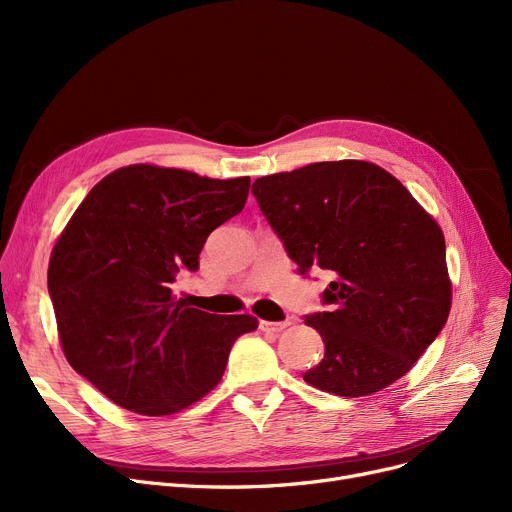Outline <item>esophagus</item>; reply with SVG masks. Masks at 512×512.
<instances>
[{
    "instance_id": "obj_1",
    "label": "esophagus",
    "mask_w": 512,
    "mask_h": 512,
    "mask_svg": "<svg viewBox=\"0 0 512 512\" xmlns=\"http://www.w3.org/2000/svg\"><path fill=\"white\" fill-rule=\"evenodd\" d=\"M288 326H290V321H259V328L263 332H272V334H280Z\"/></svg>"
}]
</instances>
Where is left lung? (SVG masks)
I'll list each match as a JSON object with an SVG mask.
<instances>
[{
	"label": "left lung",
	"mask_w": 512,
	"mask_h": 512,
	"mask_svg": "<svg viewBox=\"0 0 512 512\" xmlns=\"http://www.w3.org/2000/svg\"><path fill=\"white\" fill-rule=\"evenodd\" d=\"M251 193L299 274H334L321 294L330 311L305 317L326 344L305 382L357 398L402 378L450 311L446 242L432 215L392 174L357 159L263 176Z\"/></svg>",
	"instance_id": "left-lung-1"
}]
</instances>
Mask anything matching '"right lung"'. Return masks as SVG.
Segmentation results:
<instances>
[{
  "instance_id": "add662e5",
  "label": "right lung",
  "mask_w": 512,
  "mask_h": 512,
  "mask_svg": "<svg viewBox=\"0 0 512 512\" xmlns=\"http://www.w3.org/2000/svg\"><path fill=\"white\" fill-rule=\"evenodd\" d=\"M251 178L128 166L78 205L51 251L47 288L68 363L118 407L172 415L222 380L251 315L174 301L180 270L197 272L207 236L238 215Z\"/></svg>"
}]
</instances>
